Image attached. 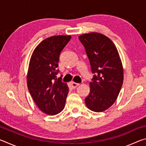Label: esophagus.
Here are the masks:
<instances>
[{"label": "esophagus", "instance_id": "1", "mask_svg": "<svg viewBox=\"0 0 146 146\" xmlns=\"http://www.w3.org/2000/svg\"><path fill=\"white\" fill-rule=\"evenodd\" d=\"M71 85H72V87H73V88H75L77 87V86H78L79 85H80V84L72 82H71Z\"/></svg>", "mask_w": 146, "mask_h": 146}]
</instances>
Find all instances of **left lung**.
<instances>
[{
    "label": "left lung",
    "mask_w": 146,
    "mask_h": 146,
    "mask_svg": "<svg viewBox=\"0 0 146 146\" xmlns=\"http://www.w3.org/2000/svg\"><path fill=\"white\" fill-rule=\"evenodd\" d=\"M78 38L94 74L86 104L93 111H104L115 102L122 86L123 72L119 54L113 42L102 34H84Z\"/></svg>",
    "instance_id": "left-lung-1"
}]
</instances>
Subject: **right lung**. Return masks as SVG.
<instances>
[{"label": "right lung", "mask_w": 146, "mask_h": 146, "mask_svg": "<svg viewBox=\"0 0 146 146\" xmlns=\"http://www.w3.org/2000/svg\"><path fill=\"white\" fill-rule=\"evenodd\" d=\"M71 38L60 35L44 39L35 49L29 62V91L38 108L48 115L58 114L65 106L69 88L56 75L60 53Z\"/></svg>", "instance_id": "obj_1"}]
</instances>
